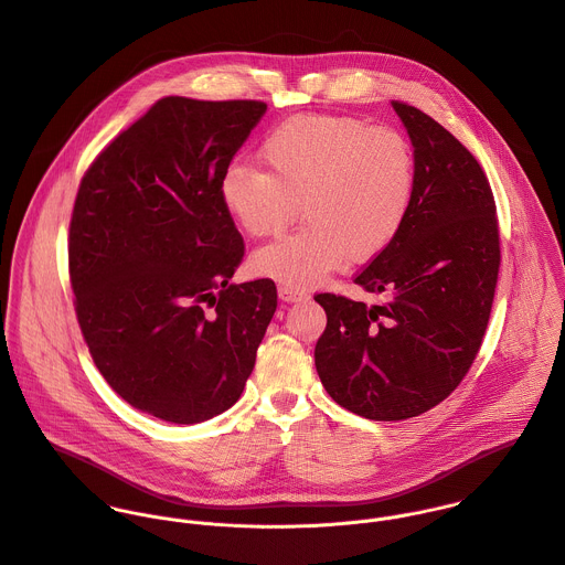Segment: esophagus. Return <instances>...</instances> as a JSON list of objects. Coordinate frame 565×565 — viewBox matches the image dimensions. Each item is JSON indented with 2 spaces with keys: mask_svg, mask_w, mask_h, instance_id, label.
<instances>
[{
  "mask_svg": "<svg viewBox=\"0 0 565 565\" xmlns=\"http://www.w3.org/2000/svg\"><path fill=\"white\" fill-rule=\"evenodd\" d=\"M306 297V292L303 290H299V288H292V286H286V284H281L279 286V299L281 301H299V299H303Z\"/></svg>",
  "mask_w": 565,
  "mask_h": 565,
  "instance_id": "1",
  "label": "esophagus"
}]
</instances>
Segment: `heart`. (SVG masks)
<instances>
[{"label": "heart", "mask_w": 565, "mask_h": 565, "mask_svg": "<svg viewBox=\"0 0 565 565\" xmlns=\"http://www.w3.org/2000/svg\"><path fill=\"white\" fill-rule=\"evenodd\" d=\"M270 171L231 164L220 195L253 237L277 235L301 202L303 224L268 246L250 266L292 288L323 281L350 262H370L403 231L416 193V151L385 125L339 114H297L262 142Z\"/></svg>", "instance_id": "b5f03b06"}]
</instances>
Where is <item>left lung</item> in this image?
I'll return each instance as SVG.
<instances>
[{
  "label": "left lung",
  "instance_id": "obj_1",
  "mask_svg": "<svg viewBox=\"0 0 565 565\" xmlns=\"http://www.w3.org/2000/svg\"><path fill=\"white\" fill-rule=\"evenodd\" d=\"M416 151L409 217L356 277L385 301L319 292L315 348L326 392L370 420H407L443 403L473 365L500 273L495 198L476 156L425 111L394 100Z\"/></svg>",
  "mask_w": 565,
  "mask_h": 565
}]
</instances>
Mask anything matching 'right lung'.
Segmentation results:
<instances>
[{
    "mask_svg": "<svg viewBox=\"0 0 565 565\" xmlns=\"http://www.w3.org/2000/svg\"><path fill=\"white\" fill-rule=\"evenodd\" d=\"M262 100L164 96L87 167L67 268L92 361L131 407L175 425L237 403L277 310L273 279L228 284L244 239L222 173Z\"/></svg>",
    "mask_w": 565,
    "mask_h": 565,
    "instance_id": "1",
    "label": "right lung"
}]
</instances>
